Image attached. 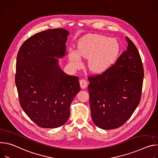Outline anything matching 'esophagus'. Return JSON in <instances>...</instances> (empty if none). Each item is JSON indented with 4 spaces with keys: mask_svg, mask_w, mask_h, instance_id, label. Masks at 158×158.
I'll return each instance as SVG.
<instances>
[{
    "mask_svg": "<svg viewBox=\"0 0 158 158\" xmlns=\"http://www.w3.org/2000/svg\"><path fill=\"white\" fill-rule=\"evenodd\" d=\"M80 84L81 88L83 89L86 88L87 86H88V82H87L86 80H84V79H81L80 80Z\"/></svg>",
    "mask_w": 158,
    "mask_h": 158,
    "instance_id": "esophagus-1",
    "label": "esophagus"
}]
</instances>
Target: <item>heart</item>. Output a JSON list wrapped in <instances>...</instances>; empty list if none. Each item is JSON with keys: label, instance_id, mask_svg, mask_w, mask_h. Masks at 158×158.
I'll return each mask as SVG.
<instances>
[{"label": "heart", "instance_id": "b5f03b06", "mask_svg": "<svg viewBox=\"0 0 158 158\" xmlns=\"http://www.w3.org/2000/svg\"><path fill=\"white\" fill-rule=\"evenodd\" d=\"M119 52L116 41L100 34H89L78 44V51L69 52V63L74 68L81 64V58L89 59V68L95 73H100L109 68L115 62Z\"/></svg>", "mask_w": 158, "mask_h": 158}]
</instances>
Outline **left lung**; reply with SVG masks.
<instances>
[{
  "label": "left lung",
  "instance_id": "1",
  "mask_svg": "<svg viewBox=\"0 0 158 158\" xmlns=\"http://www.w3.org/2000/svg\"><path fill=\"white\" fill-rule=\"evenodd\" d=\"M127 50L103 73L89 77L88 89L94 123L106 130L120 127L141 100L144 68L139 52L128 38Z\"/></svg>",
  "mask_w": 158,
  "mask_h": 158
}]
</instances>
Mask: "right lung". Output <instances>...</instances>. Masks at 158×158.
I'll return each instance as SVG.
<instances>
[{
    "instance_id": "1",
    "label": "right lung",
    "mask_w": 158,
    "mask_h": 158,
    "mask_svg": "<svg viewBox=\"0 0 158 158\" xmlns=\"http://www.w3.org/2000/svg\"><path fill=\"white\" fill-rule=\"evenodd\" d=\"M69 32L49 29L29 38L17 56L15 81L26 115L42 128H56L69 117V107L80 90L79 78L65 73L58 60L66 55Z\"/></svg>"
}]
</instances>
